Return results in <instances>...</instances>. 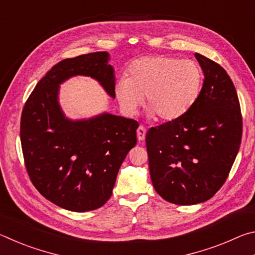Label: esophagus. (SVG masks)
Listing matches in <instances>:
<instances>
[{
  "label": "esophagus",
  "instance_id": "esophagus-1",
  "mask_svg": "<svg viewBox=\"0 0 255 255\" xmlns=\"http://www.w3.org/2000/svg\"><path fill=\"white\" fill-rule=\"evenodd\" d=\"M145 136H146V129L144 126H139L137 129V139L140 141H144L145 139Z\"/></svg>",
  "mask_w": 255,
  "mask_h": 255
}]
</instances>
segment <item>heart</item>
<instances>
[{"instance_id": "b5f03b06", "label": "heart", "mask_w": 255, "mask_h": 255, "mask_svg": "<svg viewBox=\"0 0 255 255\" xmlns=\"http://www.w3.org/2000/svg\"><path fill=\"white\" fill-rule=\"evenodd\" d=\"M204 73L193 60L171 56L137 59L128 77L115 86L116 98L127 114H135L146 98V109L157 120L170 122L189 110L199 97Z\"/></svg>"}]
</instances>
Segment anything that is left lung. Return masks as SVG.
<instances>
[{"instance_id": "obj_1", "label": "left lung", "mask_w": 255, "mask_h": 255, "mask_svg": "<svg viewBox=\"0 0 255 255\" xmlns=\"http://www.w3.org/2000/svg\"><path fill=\"white\" fill-rule=\"evenodd\" d=\"M205 80L196 102L179 118L146 133L149 174L163 199L175 205L209 200L223 187L239 153L243 119L235 86L214 60L196 54Z\"/></svg>"}]
</instances>
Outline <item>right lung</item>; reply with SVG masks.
Masks as SVG:
<instances>
[{"label": "right lung", "mask_w": 255, "mask_h": 255, "mask_svg": "<svg viewBox=\"0 0 255 255\" xmlns=\"http://www.w3.org/2000/svg\"><path fill=\"white\" fill-rule=\"evenodd\" d=\"M108 59L106 51H97L57 63L38 82L21 115V147L30 181L47 200L77 213L109 200L120 166L137 143L136 120L105 114L71 122L58 106L59 84L74 75L93 77L115 98Z\"/></svg>", "instance_id": "add662e5"}]
</instances>
